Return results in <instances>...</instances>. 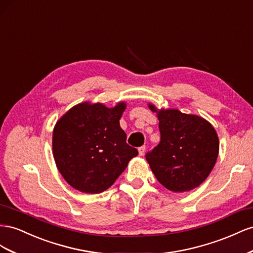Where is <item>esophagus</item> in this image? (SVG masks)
<instances>
[{
	"instance_id": "esophagus-1",
	"label": "esophagus",
	"mask_w": 253,
	"mask_h": 253,
	"mask_svg": "<svg viewBox=\"0 0 253 253\" xmlns=\"http://www.w3.org/2000/svg\"><path fill=\"white\" fill-rule=\"evenodd\" d=\"M145 149H146V146H145V145H143V146L139 147V155H140V156H143L144 153H145Z\"/></svg>"
}]
</instances>
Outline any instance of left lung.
I'll list each match as a JSON object with an SVG mask.
<instances>
[{
	"label": "left lung",
	"instance_id": "left-lung-1",
	"mask_svg": "<svg viewBox=\"0 0 253 253\" xmlns=\"http://www.w3.org/2000/svg\"><path fill=\"white\" fill-rule=\"evenodd\" d=\"M153 111H157L149 105ZM161 140L145 158L159 182L172 192L203 183L218 156V136L210 123L193 114L169 109L158 112Z\"/></svg>",
	"mask_w": 253,
	"mask_h": 253
}]
</instances>
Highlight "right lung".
<instances>
[{
    "label": "right lung",
    "mask_w": 253,
    "mask_h": 253,
    "mask_svg": "<svg viewBox=\"0 0 253 253\" xmlns=\"http://www.w3.org/2000/svg\"><path fill=\"white\" fill-rule=\"evenodd\" d=\"M121 103L109 109L102 104H79L57 122L53 153L57 168L74 189L97 194L110 187L138 149L128 145L120 126L125 110Z\"/></svg>",
    "instance_id": "right-lung-1"
}]
</instances>
